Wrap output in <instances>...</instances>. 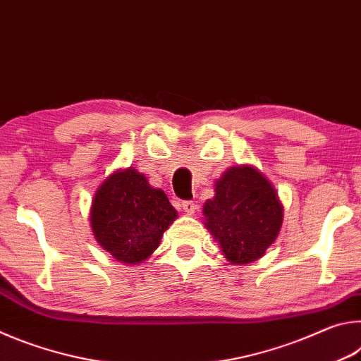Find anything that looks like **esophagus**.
Segmentation results:
<instances>
[{
    "label": "esophagus",
    "instance_id": "1",
    "mask_svg": "<svg viewBox=\"0 0 361 361\" xmlns=\"http://www.w3.org/2000/svg\"><path fill=\"white\" fill-rule=\"evenodd\" d=\"M181 207H183V210L186 212V215H189V216H192L195 210H197V204L192 202V200H185V202L181 204Z\"/></svg>",
    "mask_w": 361,
    "mask_h": 361
}]
</instances>
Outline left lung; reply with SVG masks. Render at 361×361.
I'll use <instances>...</instances> for the list:
<instances>
[{
    "label": "left lung",
    "mask_w": 361,
    "mask_h": 361,
    "mask_svg": "<svg viewBox=\"0 0 361 361\" xmlns=\"http://www.w3.org/2000/svg\"><path fill=\"white\" fill-rule=\"evenodd\" d=\"M204 226L232 266L258 261L277 240L283 205L276 188L258 169L229 167L215 181V195L204 204Z\"/></svg>",
    "instance_id": "obj_1"
}]
</instances>
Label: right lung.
Returning a JSON list of instances; mask_svg holds the SVG:
<instances>
[{
    "mask_svg": "<svg viewBox=\"0 0 361 361\" xmlns=\"http://www.w3.org/2000/svg\"><path fill=\"white\" fill-rule=\"evenodd\" d=\"M99 245L124 264H142L161 245L178 213L162 189L133 167L114 170L100 183L89 210Z\"/></svg>",
    "mask_w": 361,
    "mask_h": 361,
    "instance_id": "1",
    "label": "right lung"
}]
</instances>
